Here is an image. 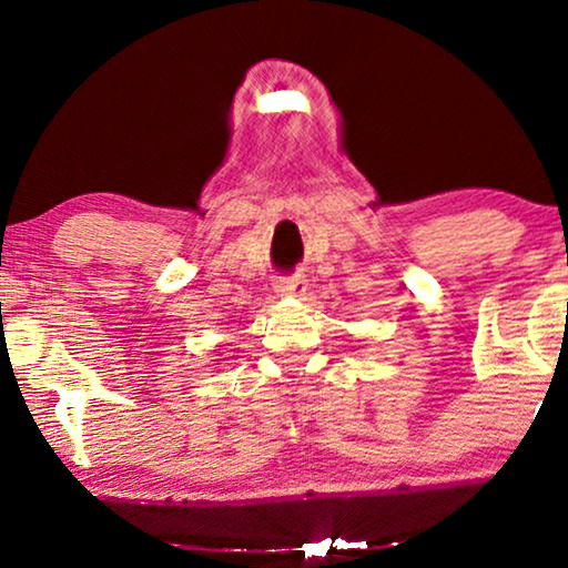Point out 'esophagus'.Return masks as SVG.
Wrapping results in <instances>:
<instances>
[{"label": "esophagus", "instance_id": "1", "mask_svg": "<svg viewBox=\"0 0 568 568\" xmlns=\"http://www.w3.org/2000/svg\"><path fill=\"white\" fill-rule=\"evenodd\" d=\"M307 283L301 275H283L275 281V291L277 295H303Z\"/></svg>", "mask_w": 568, "mask_h": 568}]
</instances>
